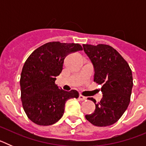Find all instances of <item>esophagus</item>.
I'll return each instance as SVG.
<instances>
[{
    "label": "esophagus",
    "instance_id": "esophagus-1",
    "mask_svg": "<svg viewBox=\"0 0 146 146\" xmlns=\"http://www.w3.org/2000/svg\"><path fill=\"white\" fill-rule=\"evenodd\" d=\"M79 99H80L81 101H85V100H86V99H87V98H86V96H82V95H81V94H80Z\"/></svg>",
    "mask_w": 146,
    "mask_h": 146
}]
</instances>
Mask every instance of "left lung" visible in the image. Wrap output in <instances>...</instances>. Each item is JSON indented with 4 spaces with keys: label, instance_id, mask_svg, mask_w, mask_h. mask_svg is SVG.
I'll return each mask as SVG.
<instances>
[{
    "label": "left lung",
    "instance_id": "left-lung-1",
    "mask_svg": "<svg viewBox=\"0 0 146 146\" xmlns=\"http://www.w3.org/2000/svg\"><path fill=\"white\" fill-rule=\"evenodd\" d=\"M83 50L94 69V80L102 85V99L99 102L88 98L96 105L86 118L96 126H108L118 121L130 102L133 86L132 74L128 63L111 46L83 44Z\"/></svg>",
    "mask_w": 146,
    "mask_h": 146
}]
</instances>
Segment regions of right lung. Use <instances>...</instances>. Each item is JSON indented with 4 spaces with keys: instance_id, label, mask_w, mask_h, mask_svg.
I'll list each match as a JSON object with an SVG mask.
<instances>
[{
    "instance_id": "1",
    "label": "right lung",
    "mask_w": 146,
    "mask_h": 146,
    "mask_svg": "<svg viewBox=\"0 0 146 146\" xmlns=\"http://www.w3.org/2000/svg\"><path fill=\"white\" fill-rule=\"evenodd\" d=\"M80 50L82 47L79 44L48 42L35 50L25 61L20 81L21 100L27 116L36 124H54L63 116L66 102L79 97L77 91H64L55 81L65 58Z\"/></svg>"
}]
</instances>
